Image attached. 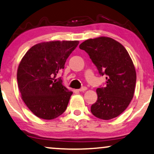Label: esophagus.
Masks as SVG:
<instances>
[{
    "label": "esophagus",
    "mask_w": 154,
    "mask_h": 154,
    "mask_svg": "<svg viewBox=\"0 0 154 154\" xmlns=\"http://www.w3.org/2000/svg\"><path fill=\"white\" fill-rule=\"evenodd\" d=\"M86 89H87V88L85 87V86H83V87H82L81 88H79V89H78V91L80 92H83V91H86Z\"/></svg>",
    "instance_id": "34e87169"
}]
</instances>
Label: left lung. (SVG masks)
<instances>
[{"label":"left lung","mask_w":154,"mask_h":154,"mask_svg":"<svg viewBox=\"0 0 154 154\" xmlns=\"http://www.w3.org/2000/svg\"><path fill=\"white\" fill-rule=\"evenodd\" d=\"M90 56L100 75H106L105 87L96 89L98 100L91 107L96 117L109 120L124 112L133 99L136 71L122 45L108 37L88 39L79 45Z\"/></svg>","instance_id":"8db88e82"}]
</instances>
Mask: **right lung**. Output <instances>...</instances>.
I'll list each match as a JSON object with an SVG mask.
<instances>
[{
  "mask_svg": "<svg viewBox=\"0 0 154 154\" xmlns=\"http://www.w3.org/2000/svg\"><path fill=\"white\" fill-rule=\"evenodd\" d=\"M79 41H50L38 43L26 53L17 70L21 98L40 119L51 120L66 111L72 92L55 79L64 69L67 58Z\"/></svg>",
  "mask_w": 154,
  "mask_h": 154,
  "instance_id": "add662e5",
  "label": "right lung"
}]
</instances>
